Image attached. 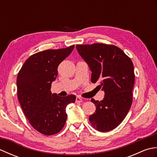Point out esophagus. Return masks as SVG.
I'll use <instances>...</instances> for the list:
<instances>
[{
	"label": "esophagus",
	"instance_id": "obj_1",
	"mask_svg": "<svg viewBox=\"0 0 157 157\" xmlns=\"http://www.w3.org/2000/svg\"><path fill=\"white\" fill-rule=\"evenodd\" d=\"M82 99L79 97V96H77L76 97V100H75V102L76 103H80L82 102Z\"/></svg>",
	"mask_w": 157,
	"mask_h": 157
}]
</instances>
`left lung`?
<instances>
[{
  "label": "left lung",
  "mask_w": 157,
  "mask_h": 157,
  "mask_svg": "<svg viewBox=\"0 0 157 157\" xmlns=\"http://www.w3.org/2000/svg\"><path fill=\"white\" fill-rule=\"evenodd\" d=\"M76 48L92 71L91 82H98L105 94L102 101L91 99L96 111L89 117L93 128L106 132L117 128L132 104L135 75L132 60L114 45L94 43Z\"/></svg>",
  "instance_id": "8db88e82"
}]
</instances>
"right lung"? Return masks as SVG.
I'll list each match as a JSON object with an SVG mask.
<instances>
[{
  "mask_svg": "<svg viewBox=\"0 0 157 157\" xmlns=\"http://www.w3.org/2000/svg\"><path fill=\"white\" fill-rule=\"evenodd\" d=\"M74 45L38 52L26 60L17 78V96L29 123L41 134H57L64 127L66 107L75 96H59L51 91L58 75L59 65L70 55Z\"/></svg>",
  "mask_w": 157,
  "mask_h": 157,
  "instance_id": "right-lung-1",
  "label": "right lung"
}]
</instances>
